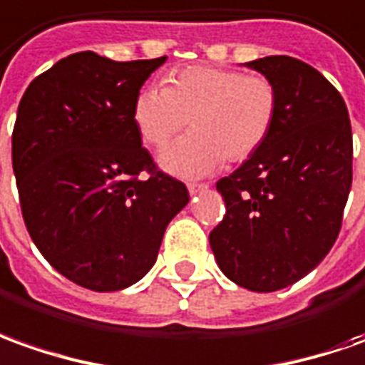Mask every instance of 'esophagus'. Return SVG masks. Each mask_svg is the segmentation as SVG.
<instances>
[{"instance_id":"1","label":"esophagus","mask_w":365,"mask_h":365,"mask_svg":"<svg viewBox=\"0 0 365 365\" xmlns=\"http://www.w3.org/2000/svg\"><path fill=\"white\" fill-rule=\"evenodd\" d=\"M208 185H197V182H190L188 185V192L190 195H197V192H200V190H207Z\"/></svg>"}]
</instances>
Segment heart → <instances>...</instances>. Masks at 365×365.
Returning <instances> with one entry per match:
<instances>
[{
  "instance_id": "obj_1",
  "label": "heart",
  "mask_w": 365,
  "mask_h": 365,
  "mask_svg": "<svg viewBox=\"0 0 365 365\" xmlns=\"http://www.w3.org/2000/svg\"><path fill=\"white\" fill-rule=\"evenodd\" d=\"M278 117V89L260 73L212 65L173 71L165 87H145L133 123L150 147H165L190 120L192 133L160 155V167L185 178L207 177L225 160H246L262 149Z\"/></svg>"
}]
</instances>
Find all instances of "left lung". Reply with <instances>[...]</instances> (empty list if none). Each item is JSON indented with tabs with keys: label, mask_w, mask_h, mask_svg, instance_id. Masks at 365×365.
<instances>
[{
	"label": "left lung",
	"mask_w": 365,
	"mask_h": 365,
	"mask_svg": "<svg viewBox=\"0 0 365 365\" xmlns=\"http://www.w3.org/2000/svg\"><path fill=\"white\" fill-rule=\"evenodd\" d=\"M278 89V117L262 149L220 178L226 215L210 232L218 268L252 292L298 282L338 238L351 188L346 103L320 71L288 55L245 63Z\"/></svg>",
	"instance_id": "1"
}]
</instances>
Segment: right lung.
<instances>
[{
	"label": "right lung",
	"mask_w": 365,
	"mask_h": 365,
	"mask_svg": "<svg viewBox=\"0 0 365 365\" xmlns=\"http://www.w3.org/2000/svg\"><path fill=\"white\" fill-rule=\"evenodd\" d=\"M165 61L73 53L35 77L17 107L11 160L25 226L57 272L95 292L139 282L188 202L133 123L137 93Z\"/></svg>",
	"instance_id": "obj_1"
}]
</instances>
